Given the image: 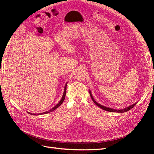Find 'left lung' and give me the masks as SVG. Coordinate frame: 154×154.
<instances>
[{
    "mask_svg": "<svg viewBox=\"0 0 154 154\" xmlns=\"http://www.w3.org/2000/svg\"><path fill=\"white\" fill-rule=\"evenodd\" d=\"M89 93H90V95H91V98H92V101H94V103L97 106H99L100 108H101V109H103V110H106V111L111 112H118V113H123V112H127V111H128L129 110L132 109L133 107H134L135 105H136V104L137 103H134V104H132V105H130L129 106L127 107V108H125V109H120V110L114 109H111V108H109V107H106V106H103V105H101V104H100V103H97V102L94 100V97H93L91 91H89Z\"/></svg>",
    "mask_w": 154,
    "mask_h": 154,
    "instance_id": "left-lung-1",
    "label": "left lung"
}]
</instances>
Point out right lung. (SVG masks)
<instances>
[{
  "instance_id": "obj_1",
  "label": "right lung",
  "mask_w": 154,
  "mask_h": 154,
  "mask_svg": "<svg viewBox=\"0 0 154 154\" xmlns=\"http://www.w3.org/2000/svg\"><path fill=\"white\" fill-rule=\"evenodd\" d=\"M67 83L66 84V85H65L64 87V91H63V95H62V99L60 100V101H59V103L58 104L56 105L53 108L51 109L50 110L46 111V112H42V113H40V114H33V113H31V112H27V113H29L30 114H32V115H35V116H38V115H41V114H48V113H49L51 112H53V110H54L55 109H57L58 106H60V105H62V103L63 102L64 100H65V97H66V87H67Z\"/></svg>"
}]
</instances>
